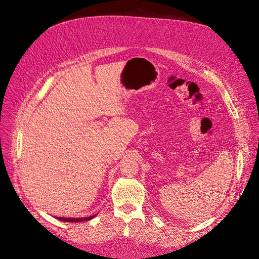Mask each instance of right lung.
I'll return each instance as SVG.
<instances>
[{
	"instance_id": "add662e5",
	"label": "right lung",
	"mask_w": 259,
	"mask_h": 259,
	"mask_svg": "<svg viewBox=\"0 0 259 259\" xmlns=\"http://www.w3.org/2000/svg\"><path fill=\"white\" fill-rule=\"evenodd\" d=\"M97 215H92V216H88V217H81V219H74V217H58V220L63 221V222H67V223H79V222H86V221H90Z\"/></svg>"
}]
</instances>
